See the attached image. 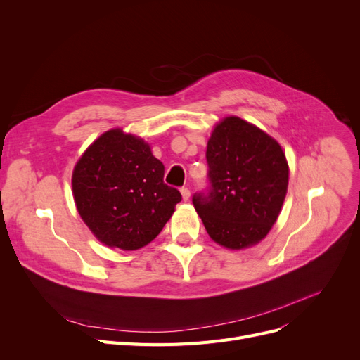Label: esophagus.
I'll return each mask as SVG.
<instances>
[{"label": "esophagus", "instance_id": "34e87169", "mask_svg": "<svg viewBox=\"0 0 360 360\" xmlns=\"http://www.w3.org/2000/svg\"><path fill=\"white\" fill-rule=\"evenodd\" d=\"M181 194H182V198H184V201L190 200V197H191V193H190V190H188L186 186H182V188H181Z\"/></svg>", "mask_w": 360, "mask_h": 360}]
</instances>
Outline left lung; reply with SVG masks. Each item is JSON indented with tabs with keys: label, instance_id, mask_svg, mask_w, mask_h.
Segmentation results:
<instances>
[{
	"label": "left lung",
	"instance_id": "obj_1",
	"mask_svg": "<svg viewBox=\"0 0 360 360\" xmlns=\"http://www.w3.org/2000/svg\"><path fill=\"white\" fill-rule=\"evenodd\" d=\"M209 188L193 204L210 238L231 250L259 242L285 201L289 166L280 144L238 117L223 120L205 151Z\"/></svg>",
	"mask_w": 360,
	"mask_h": 360
}]
</instances>
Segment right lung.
Listing matches in <instances>:
<instances>
[{"label":"right lung","instance_id":"1","mask_svg":"<svg viewBox=\"0 0 360 360\" xmlns=\"http://www.w3.org/2000/svg\"><path fill=\"white\" fill-rule=\"evenodd\" d=\"M163 175L165 166L147 143L120 128L106 131L74 167L79 214L108 247L139 250L162 232L182 200Z\"/></svg>","mask_w":360,"mask_h":360}]
</instances>
